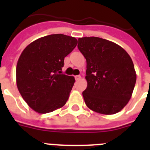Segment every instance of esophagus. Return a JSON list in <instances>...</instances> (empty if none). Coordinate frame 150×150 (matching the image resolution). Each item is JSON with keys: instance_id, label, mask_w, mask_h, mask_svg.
<instances>
[{"instance_id": "34e87169", "label": "esophagus", "mask_w": 150, "mask_h": 150, "mask_svg": "<svg viewBox=\"0 0 150 150\" xmlns=\"http://www.w3.org/2000/svg\"><path fill=\"white\" fill-rule=\"evenodd\" d=\"M74 77H75V79H76V81L81 79V76H80V75H76V76H75Z\"/></svg>"}]
</instances>
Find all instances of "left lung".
Wrapping results in <instances>:
<instances>
[{"instance_id":"8db88e82","label":"left lung","mask_w":150,"mask_h":150,"mask_svg":"<svg viewBox=\"0 0 150 150\" xmlns=\"http://www.w3.org/2000/svg\"><path fill=\"white\" fill-rule=\"evenodd\" d=\"M77 46L86 59V106L101 114L120 112L131 99L137 79L130 55L116 43L96 37L79 38Z\"/></svg>"}]
</instances>
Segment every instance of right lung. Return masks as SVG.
<instances>
[{
	"label": "right lung",
	"mask_w": 150,
	"mask_h": 150,
	"mask_svg": "<svg viewBox=\"0 0 150 150\" xmlns=\"http://www.w3.org/2000/svg\"><path fill=\"white\" fill-rule=\"evenodd\" d=\"M76 44L75 38L51 34L36 40L22 51L16 66L17 88L34 111L47 113L66 104L75 79L62 71L64 59Z\"/></svg>",
	"instance_id": "right-lung-1"
}]
</instances>
